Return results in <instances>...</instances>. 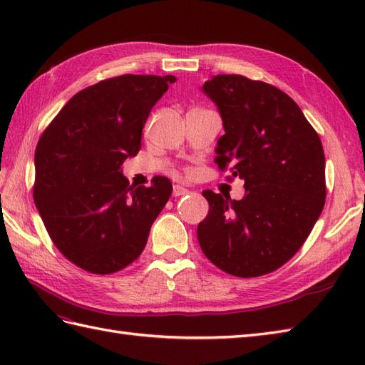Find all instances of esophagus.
Segmentation results:
<instances>
[{
	"instance_id": "obj_1",
	"label": "esophagus",
	"mask_w": 365,
	"mask_h": 365,
	"mask_svg": "<svg viewBox=\"0 0 365 365\" xmlns=\"http://www.w3.org/2000/svg\"><path fill=\"white\" fill-rule=\"evenodd\" d=\"M188 190L185 188V187H182V185H174V188H173V196L174 197H180V196H185V195H188Z\"/></svg>"
}]
</instances>
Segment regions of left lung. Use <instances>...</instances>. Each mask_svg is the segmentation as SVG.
<instances>
[{"instance_id":"8db88e82","label":"left lung","mask_w":365,"mask_h":365,"mask_svg":"<svg viewBox=\"0 0 365 365\" xmlns=\"http://www.w3.org/2000/svg\"><path fill=\"white\" fill-rule=\"evenodd\" d=\"M202 92L224 127L215 160L245 180V196L202 191L210 210L197 226L200 250L232 276L271 273L293 257L323 210L322 141L301 108L271 84L216 75Z\"/></svg>"}]
</instances>
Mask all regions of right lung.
Masks as SVG:
<instances>
[{
	"mask_svg": "<svg viewBox=\"0 0 365 365\" xmlns=\"http://www.w3.org/2000/svg\"><path fill=\"white\" fill-rule=\"evenodd\" d=\"M174 75H122L80 91L38 139L34 202L53 243L76 267L110 274L141 255L173 185L128 187L122 165L141 149L152 108Z\"/></svg>",
	"mask_w": 365,
	"mask_h": 365,
	"instance_id": "right-lung-1",
	"label": "right lung"
}]
</instances>
